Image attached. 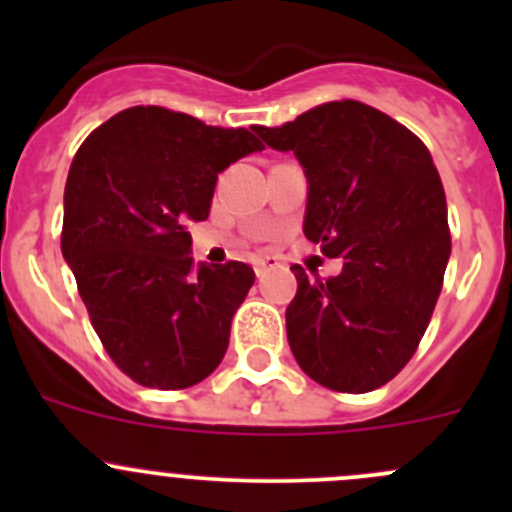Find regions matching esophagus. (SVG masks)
<instances>
[{"mask_svg": "<svg viewBox=\"0 0 512 512\" xmlns=\"http://www.w3.org/2000/svg\"><path fill=\"white\" fill-rule=\"evenodd\" d=\"M275 265H277L275 257H262V260H257V262H255V272H257V277H262V275H265L267 270H270V267H275Z\"/></svg>", "mask_w": 512, "mask_h": 512, "instance_id": "obj_1", "label": "esophagus"}]
</instances>
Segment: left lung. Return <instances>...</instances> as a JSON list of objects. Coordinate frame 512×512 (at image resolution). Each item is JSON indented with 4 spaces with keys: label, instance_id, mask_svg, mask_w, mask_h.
Masks as SVG:
<instances>
[{
    "label": "left lung",
    "instance_id": "left-lung-1",
    "mask_svg": "<svg viewBox=\"0 0 512 512\" xmlns=\"http://www.w3.org/2000/svg\"><path fill=\"white\" fill-rule=\"evenodd\" d=\"M252 131L294 153L307 175L304 237L327 257H344L329 280L292 267L289 349L327 389H379L414 356L451 255L431 153L409 128L359 101L324 103Z\"/></svg>",
    "mask_w": 512,
    "mask_h": 512
}]
</instances>
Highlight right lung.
<instances>
[{"label":"right lung","instance_id":"obj_1","mask_svg":"<svg viewBox=\"0 0 512 512\" xmlns=\"http://www.w3.org/2000/svg\"><path fill=\"white\" fill-rule=\"evenodd\" d=\"M262 148L245 128L158 106L126 108L81 143L61 252L98 339L138 384L188 389L223 361L255 272L195 265L188 225L210 215L218 173Z\"/></svg>","mask_w":512,"mask_h":512}]
</instances>
